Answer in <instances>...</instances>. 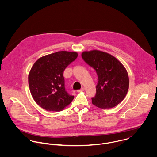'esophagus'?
<instances>
[{"label": "esophagus", "instance_id": "esophagus-1", "mask_svg": "<svg viewBox=\"0 0 157 157\" xmlns=\"http://www.w3.org/2000/svg\"><path fill=\"white\" fill-rule=\"evenodd\" d=\"M85 90V88H82L80 90H77V91L78 92H82V91H83Z\"/></svg>", "mask_w": 157, "mask_h": 157}]
</instances>
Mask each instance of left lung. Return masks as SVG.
<instances>
[{
    "instance_id": "left-lung-1",
    "label": "left lung",
    "mask_w": 157,
    "mask_h": 157,
    "mask_svg": "<svg viewBox=\"0 0 157 157\" xmlns=\"http://www.w3.org/2000/svg\"><path fill=\"white\" fill-rule=\"evenodd\" d=\"M82 57L95 70L98 76L96 94L91 98L92 104L103 109L118 105L129 89V77L125 67L111 54L100 51L83 52Z\"/></svg>"
}]
</instances>
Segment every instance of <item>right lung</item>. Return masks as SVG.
I'll return each mask as SVG.
<instances>
[{
    "label": "right lung",
    "instance_id": "add662e5",
    "mask_svg": "<svg viewBox=\"0 0 157 157\" xmlns=\"http://www.w3.org/2000/svg\"><path fill=\"white\" fill-rule=\"evenodd\" d=\"M75 52L59 51L38 59L28 75L31 94L41 108L48 111H60L74 98L65 87L63 72L74 62Z\"/></svg>",
    "mask_w": 157,
    "mask_h": 157
}]
</instances>
